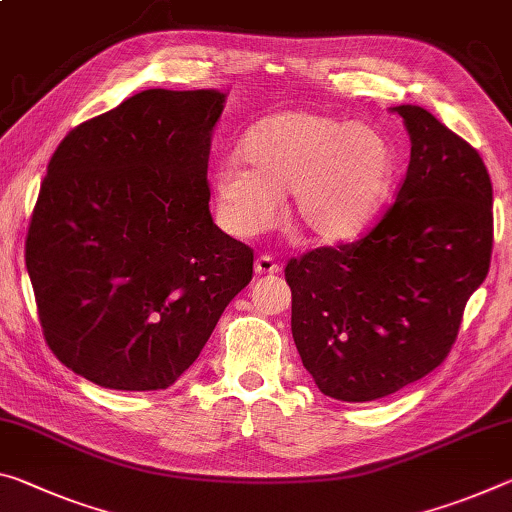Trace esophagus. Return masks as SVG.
I'll return each instance as SVG.
<instances>
[{"instance_id":"34e87169","label":"esophagus","mask_w":512,"mask_h":512,"mask_svg":"<svg viewBox=\"0 0 512 512\" xmlns=\"http://www.w3.org/2000/svg\"><path fill=\"white\" fill-rule=\"evenodd\" d=\"M255 273L257 275H273V273H280V266L273 262V257L259 255L255 259Z\"/></svg>"}]
</instances>
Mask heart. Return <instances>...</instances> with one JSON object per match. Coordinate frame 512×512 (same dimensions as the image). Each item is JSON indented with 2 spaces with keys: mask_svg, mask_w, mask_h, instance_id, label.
Returning a JSON list of instances; mask_svg holds the SVG:
<instances>
[{
  "mask_svg": "<svg viewBox=\"0 0 512 512\" xmlns=\"http://www.w3.org/2000/svg\"><path fill=\"white\" fill-rule=\"evenodd\" d=\"M239 159L212 177L216 221L230 237L269 230L289 191V216L310 239L337 246L362 237L387 209L396 180L392 141L369 123L319 111H280L243 136Z\"/></svg>",
  "mask_w": 512,
  "mask_h": 512,
  "instance_id": "obj_1",
  "label": "heart"
}]
</instances>
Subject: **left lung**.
Instances as JSON below:
<instances>
[{
  "instance_id": "8db88e82",
  "label": "left lung",
  "mask_w": 512,
  "mask_h": 512,
  "mask_svg": "<svg viewBox=\"0 0 512 512\" xmlns=\"http://www.w3.org/2000/svg\"><path fill=\"white\" fill-rule=\"evenodd\" d=\"M410 164L396 202L360 241L285 269L291 335L316 387L364 403L440 367L492 257V182L481 154L433 113L401 104Z\"/></svg>"
}]
</instances>
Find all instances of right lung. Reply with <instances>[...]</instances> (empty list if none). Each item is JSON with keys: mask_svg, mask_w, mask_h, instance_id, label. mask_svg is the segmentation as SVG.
<instances>
[{"mask_svg": "<svg viewBox=\"0 0 512 512\" xmlns=\"http://www.w3.org/2000/svg\"><path fill=\"white\" fill-rule=\"evenodd\" d=\"M225 97L150 88L52 154L24 257L47 346L95 385L170 387L253 280V250L209 214Z\"/></svg>", "mask_w": 512, "mask_h": 512, "instance_id": "obj_1", "label": "right lung"}]
</instances>
